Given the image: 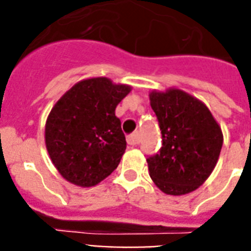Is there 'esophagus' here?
Returning a JSON list of instances; mask_svg holds the SVG:
<instances>
[{
  "label": "esophagus",
  "mask_w": 251,
  "mask_h": 251,
  "mask_svg": "<svg viewBox=\"0 0 251 251\" xmlns=\"http://www.w3.org/2000/svg\"><path fill=\"white\" fill-rule=\"evenodd\" d=\"M138 143H139V134L138 133H133L127 137V145L137 146Z\"/></svg>",
  "instance_id": "obj_1"
}]
</instances>
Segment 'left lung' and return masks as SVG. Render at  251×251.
I'll return each instance as SVG.
<instances>
[{
	"mask_svg": "<svg viewBox=\"0 0 251 251\" xmlns=\"http://www.w3.org/2000/svg\"><path fill=\"white\" fill-rule=\"evenodd\" d=\"M163 146L147 159L150 177L168 195L197 190L216 167L223 131L206 104L178 88L150 92Z\"/></svg>",
	"mask_w": 251,
	"mask_h": 251,
	"instance_id": "8db88e82",
	"label": "left lung"
}]
</instances>
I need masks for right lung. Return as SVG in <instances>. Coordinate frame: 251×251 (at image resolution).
Listing matches in <instances>:
<instances>
[{
  "label": "right lung",
  "mask_w": 251,
  "mask_h": 251,
  "mask_svg": "<svg viewBox=\"0 0 251 251\" xmlns=\"http://www.w3.org/2000/svg\"><path fill=\"white\" fill-rule=\"evenodd\" d=\"M131 86L96 76L75 83L53 105L45 122V146L62 177L91 187L118 167L126 141L116 108Z\"/></svg>",
  "instance_id": "add662e5"
}]
</instances>
